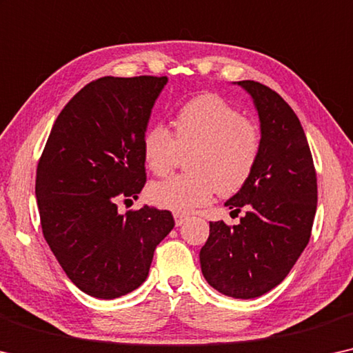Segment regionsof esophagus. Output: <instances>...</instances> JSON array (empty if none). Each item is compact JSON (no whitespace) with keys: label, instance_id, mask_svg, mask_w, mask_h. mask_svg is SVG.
<instances>
[{"label":"esophagus","instance_id":"34e87169","mask_svg":"<svg viewBox=\"0 0 353 353\" xmlns=\"http://www.w3.org/2000/svg\"><path fill=\"white\" fill-rule=\"evenodd\" d=\"M173 218H175V225L180 227L181 224L188 221V214H183V213H173Z\"/></svg>","mask_w":353,"mask_h":353}]
</instances>
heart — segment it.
<instances>
[{
    "label": "heart",
    "instance_id": "heart-1",
    "mask_svg": "<svg viewBox=\"0 0 353 353\" xmlns=\"http://www.w3.org/2000/svg\"><path fill=\"white\" fill-rule=\"evenodd\" d=\"M172 132L153 124L142 139L145 164L154 175L169 173L180 153H188V173L150 186L154 205L172 211H191L207 205L218 191L232 195L245 186L260 154L257 124L216 94H202L178 108Z\"/></svg>",
    "mask_w": 353,
    "mask_h": 353
}]
</instances>
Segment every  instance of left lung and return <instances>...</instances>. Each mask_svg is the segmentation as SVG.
<instances>
[{
  "instance_id": "left-lung-1",
  "label": "left lung",
  "mask_w": 353,
  "mask_h": 353,
  "mask_svg": "<svg viewBox=\"0 0 353 353\" xmlns=\"http://www.w3.org/2000/svg\"><path fill=\"white\" fill-rule=\"evenodd\" d=\"M235 83L254 102L262 145L249 180L225 202L246 214L233 227L210 222L200 267L213 289L249 300L283 283L305 251L317 208V178L305 131L290 105L254 80Z\"/></svg>"
}]
</instances>
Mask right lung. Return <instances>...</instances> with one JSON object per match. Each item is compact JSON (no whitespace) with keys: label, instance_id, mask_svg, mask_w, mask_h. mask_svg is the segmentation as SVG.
<instances>
[{"label":"right lung","instance_id":"obj_1","mask_svg":"<svg viewBox=\"0 0 353 353\" xmlns=\"http://www.w3.org/2000/svg\"><path fill=\"white\" fill-rule=\"evenodd\" d=\"M167 77H102L59 113L36 172L41 225L68 278L101 300L137 289L154 249L175 225L170 211L143 205L142 139Z\"/></svg>","mask_w":353,"mask_h":353}]
</instances>
